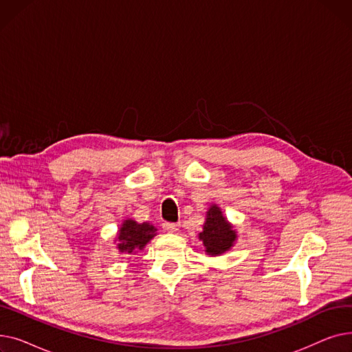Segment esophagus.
Returning <instances> with one entry per match:
<instances>
[{"mask_svg":"<svg viewBox=\"0 0 352 352\" xmlns=\"http://www.w3.org/2000/svg\"><path fill=\"white\" fill-rule=\"evenodd\" d=\"M164 231L166 232H178L179 231V224H173V223H165L162 226Z\"/></svg>","mask_w":352,"mask_h":352,"instance_id":"34e87169","label":"esophagus"}]
</instances>
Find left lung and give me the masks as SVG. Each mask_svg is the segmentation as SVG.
Masks as SVG:
<instances>
[{
	"mask_svg": "<svg viewBox=\"0 0 352 352\" xmlns=\"http://www.w3.org/2000/svg\"><path fill=\"white\" fill-rule=\"evenodd\" d=\"M204 251L210 256H219L230 251L236 243V230L227 219L223 210L211 204L206 214L202 231L198 234Z\"/></svg>",
	"mask_w": 352,
	"mask_h": 352,
	"instance_id": "8db88e82",
	"label": "left lung"
}]
</instances>
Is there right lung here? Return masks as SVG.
<instances>
[{"instance_id":"add662e5","label":"right lung","mask_w":352,"mask_h":352,"mask_svg":"<svg viewBox=\"0 0 352 352\" xmlns=\"http://www.w3.org/2000/svg\"><path fill=\"white\" fill-rule=\"evenodd\" d=\"M157 235V228L150 223H137L133 218H126L120 226L114 243L117 250L125 255H135Z\"/></svg>"}]
</instances>
